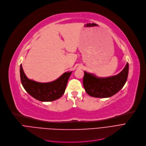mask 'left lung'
<instances>
[{"label":"left lung","mask_w":146,"mask_h":146,"mask_svg":"<svg viewBox=\"0 0 146 146\" xmlns=\"http://www.w3.org/2000/svg\"><path fill=\"white\" fill-rule=\"evenodd\" d=\"M128 63L117 75L100 78L84 71L83 86L87 93L94 98H107L116 94L122 88L127 80Z\"/></svg>","instance_id":"8db88e82"}]
</instances>
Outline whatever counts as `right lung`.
Instances as JSON below:
<instances>
[{"instance_id": "right-lung-1", "label": "right lung", "mask_w": 146, "mask_h": 146, "mask_svg": "<svg viewBox=\"0 0 146 146\" xmlns=\"http://www.w3.org/2000/svg\"><path fill=\"white\" fill-rule=\"evenodd\" d=\"M71 73L72 71L65 72L52 82H38L28 78L21 64L20 65V77L23 87L33 98L41 102H52L59 99L65 93Z\"/></svg>"}]
</instances>
